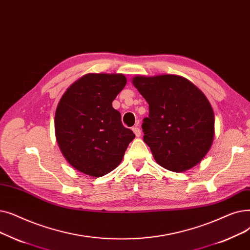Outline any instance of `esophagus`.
Returning <instances> with one entry per match:
<instances>
[{"mask_svg":"<svg viewBox=\"0 0 250 250\" xmlns=\"http://www.w3.org/2000/svg\"><path fill=\"white\" fill-rule=\"evenodd\" d=\"M132 130H133V132L135 133V135H136L137 137H139V136L141 135V131H140V129H139L137 126L133 127V128H132Z\"/></svg>","mask_w":250,"mask_h":250,"instance_id":"34e87169","label":"esophagus"}]
</instances>
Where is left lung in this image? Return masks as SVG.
Segmentation results:
<instances>
[{
	"mask_svg": "<svg viewBox=\"0 0 250 250\" xmlns=\"http://www.w3.org/2000/svg\"><path fill=\"white\" fill-rule=\"evenodd\" d=\"M132 83L149 106L141 127L156 162L174 172L198 164L215 135V116L203 91L178 75L135 76Z\"/></svg>",
	"mask_w": 250,
	"mask_h": 250,
	"instance_id": "obj_1",
	"label": "left lung"
}]
</instances>
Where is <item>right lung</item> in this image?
<instances>
[{
	"label": "right lung",
	"instance_id": "add662e5",
	"mask_svg": "<svg viewBox=\"0 0 250 250\" xmlns=\"http://www.w3.org/2000/svg\"><path fill=\"white\" fill-rule=\"evenodd\" d=\"M123 74L89 73L67 88L55 114V133L73 168L102 177L120 165L135 134L112 105L126 85Z\"/></svg>",
	"mask_w": 250,
	"mask_h": 250
}]
</instances>
